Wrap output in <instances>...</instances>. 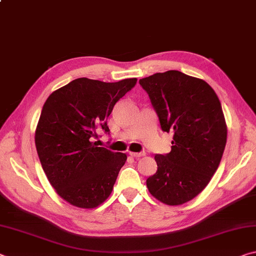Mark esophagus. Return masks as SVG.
Listing matches in <instances>:
<instances>
[{
  "label": "esophagus",
  "instance_id": "1",
  "mask_svg": "<svg viewBox=\"0 0 256 256\" xmlns=\"http://www.w3.org/2000/svg\"><path fill=\"white\" fill-rule=\"evenodd\" d=\"M130 154H131L134 158H140V157H144L146 154L144 152H130Z\"/></svg>",
  "mask_w": 256,
  "mask_h": 256
}]
</instances>
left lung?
Listing matches in <instances>:
<instances>
[{"instance_id": "8db88e82", "label": "left lung", "mask_w": 256, "mask_h": 256, "mask_svg": "<svg viewBox=\"0 0 256 256\" xmlns=\"http://www.w3.org/2000/svg\"><path fill=\"white\" fill-rule=\"evenodd\" d=\"M172 151L156 154L158 170L146 180L151 196L180 206L200 194L218 168L227 142L222 104L206 81L170 70L141 79Z\"/></svg>"}]
</instances>
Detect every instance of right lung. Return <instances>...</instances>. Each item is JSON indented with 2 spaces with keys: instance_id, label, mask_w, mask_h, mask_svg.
Here are the masks:
<instances>
[{
  "instance_id": "add662e5",
  "label": "right lung",
  "mask_w": 256,
  "mask_h": 256,
  "mask_svg": "<svg viewBox=\"0 0 256 256\" xmlns=\"http://www.w3.org/2000/svg\"><path fill=\"white\" fill-rule=\"evenodd\" d=\"M136 78L102 82L79 78L50 94L38 120L34 144L42 170L56 193L78 208L92 209L110 196L126 154L92 142L115 104Z\"/></svg>"
}]
</instances>
